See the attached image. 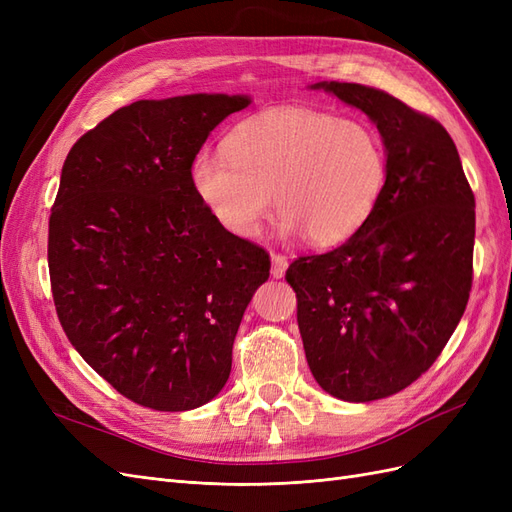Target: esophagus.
<instances>
[{"label":"esophagus","instance_id":"obj_1","mask_svg":"<svg viewBox=\"0 0 512 512\" xmlns=\"http://www.w3.org/2000/svg\"><path fill=\"white\" fill-rule=\"evenodd\" d=\"M286 267H288V258L286 256H282V254H273L271 256V275L273 277H284Z\"/></svg>","mask_w":512,"mask_h":512}]
</instances>
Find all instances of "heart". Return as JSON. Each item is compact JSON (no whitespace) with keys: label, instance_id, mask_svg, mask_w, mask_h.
<instances>
[{"label":"heart","instance_id":"obj_1","mask_svg":"<svg viewBox=\"0 0 512 512\" xmlns=\"http://www.w3.org/2000/svg\"><path fill=\"white\" fill-rule=\"evenodd\" d=\"M386 175L374 128L303 106L245 119L224 151L203 149L192 160L194 192L232 235L254 237L275 198L282 235L305 232L314 245L352 237L376 209Z\"/></svg>","mask_w":512,"mask_h":512}]
</instances>
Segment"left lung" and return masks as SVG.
<instances>
[{
    "label": "left lung",
    "instance_id": "1",
    "mask_svg": "<svg viewBox=\"0 0 512 512\" xmlns=\"http://www.w3.org/2000/svg\"><path fill=\"white\" fill-rule=\"evenodd\" d=\"M376 123L389 175L367 222L327 254L290 262L316 382L344 401L406 389L438 359L472 290L474 192L440 121L382 89L318 83Z\"/></svg>",
    "mask_w": 512,
    "mask_h": 512
}]
</instances>
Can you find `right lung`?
I'll list each match as a JSON object with an SVG mask.
<instances>
[{"label":"right lung","instance_id":"add662e5","mask_svg":"<svg viewBox=\"0 0 512 512\" xmlns=\"http://www.w3.org/2000/svg\"><path fill=\"white\" fill-rule=\"evenodd\" d=\"M247 104L138 100L85 132L61 168L49 218L57 318L143 408L192 410L222 391L245 307L269 277L265 247L228 232L192 185L209 132Z\"/></svg>","mask_w":512,"mask_h":512}]
</instances>
